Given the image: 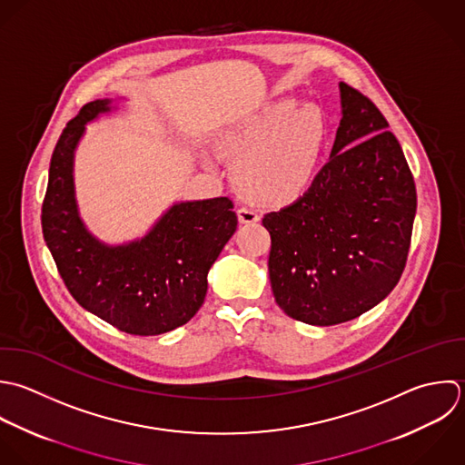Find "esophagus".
<instances>
[{"label":"esophagus","mask_w":465,"mask_h":465,"mask_svg":"<svg viewBox=\"0 0 465 465\" xmlns=\"http://www.w3.org/2000/svg\"><path fill=\"white\" fill-rule=\"evenodd\" d=\"M237 217H239V221L242 223V224H250V223H257L261 217H259V213H257V210H253V208H248V206H242V208H239L237 210Z\"/></svg>","instance_id":"34e87169"}]
</instances>
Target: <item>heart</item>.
<instances>
[{
  "label": "heart",
  "instance_id": "heart-1",
  "mask_svg": "<svg viewBox=\"0 0 465 465\" xmlns=\"http://www.w3.org/2000/svg\"><path fill=\"white\" fill-rule=\"evenodd\" d=\"M328 141L321 110L284 101L230 128L223 148L233 159L242 195L259 204L282 206L312 186Z\"/></svg>",
  "mask_w": 465,
  "mask_h": 465
}]
</instances>
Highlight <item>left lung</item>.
Returning <instances> with one entry per match:
<instances>
[{"label": "left lung", "instance_id": "left-lung-1", "mask_svg": "<svg viewBox=\"0 0 465 465\" xmlns=\"http://www.w3.org/2000/svg\"><path fill=\"white\" fill-rule=\"evenodd\" d=\"M342 119L330 161L293 204L270 212V282L279 308L312 326L361 317L397 286L417 190L381 110L339 83Z\"/></svg>", "mask_w": 465, "mask_h": 465}]
</instances>
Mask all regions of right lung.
Instances as JSON below:
<instances>
[{"instance_id":"1","label":"right lung","mask_w":465,"mask_h":465,"mask_svg":"<svg viewBox=\"0 0 465 465\" xmlns=\"http://www.w3.org/2000/svg\"><path fill=\"white\" fill-rule=\"evenodd\" d=\"M112 108V99H95L63 130L50 159L43 237L64 286L86 312L130 335H161L203 306L208 272L235 233L237 215L228 197L181 201L141 239L106 244L90 233L75 201L74 155L86 123Z\"/></svg>"}]
</instances>
